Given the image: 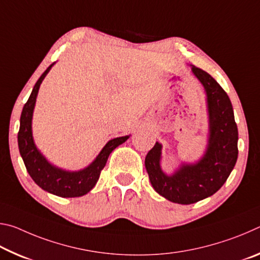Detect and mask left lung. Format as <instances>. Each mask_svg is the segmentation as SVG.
<instances>
[{"instance_id":"left-lung-1","label":"left lung","mask_w":260,"mask_h":260,"mask_svg":"<svg viewBox=\"0 0 260 260\" xmlns=\"http://www.w3.org/2000/svg\"><path fill=\"white\" fill-rule=\"evenodd\" d=\"M203 85L209 111V141L196 164H183L172 175L160 167L161 144L156 142L146 157L147 172L155 190L173 203L192 204L217 192L234 169L239 155V132L231 100L208 72L191 67Z\"/></svg>"}]
</instances>
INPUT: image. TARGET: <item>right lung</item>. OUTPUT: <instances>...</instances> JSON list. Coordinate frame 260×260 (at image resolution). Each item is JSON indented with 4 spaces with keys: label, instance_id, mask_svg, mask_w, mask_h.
Segmentation results:
<instances>
[{
    "label": "right lung",
    "instance_id": "1",
    "mask_svg": "<svg viewBox=\"0 0 260 260\" xmlns=\"http://www.w3.org/2000/svg\"><path fill=\"white\" fill-rule=\"evenodd\" d=\"M52 65L54 64H51L39 78L21 111L18 148L26 170L39 187L59 197H80L94 188L100 178L101 171L107 164L110 153L118 146L124 143L129 135L110 140L101 150L99 156L95 158V160L83 170L70 172L51 165L35 146L32 135V117L39 88Z\"/></svg>",
    "mask_w": 260,
    "mask_h": 260
}]
</instances>
